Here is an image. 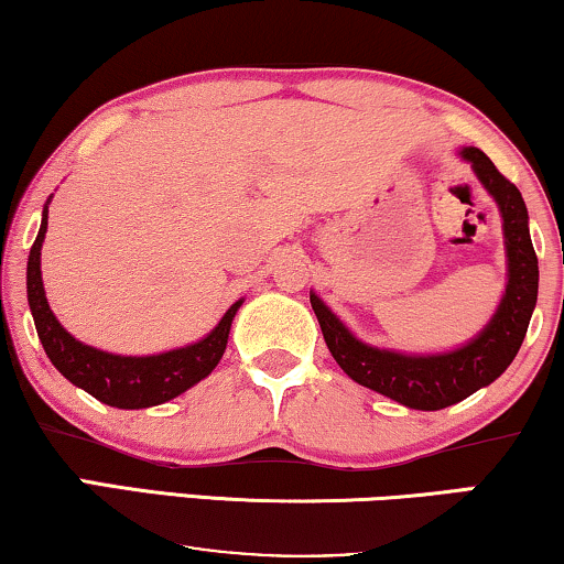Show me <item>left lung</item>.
<instances>
[{
	"label": "left lung",
	"mask_w": 564,
	"mask_h": 564,
	"mask_svg": "<svg viewBox=\"0 0 564 564\" xmlns=\"http://www.w3.org/2000/svg\"><path fill=\"white\" fill-rule=\"evenodd\" d=\"M459 155L473 165L475 176L494 196L503 217L509 283L490 319L478 337L449 352L406 355L380 350L360 343L332 308L312 291V308L319 319L324 343L355 383L378 391L409 409L437 411L467 399L478 388L494 383L517 358L527 337L531 312L536 306L539 265L529 237V214L521 192L496 169L478 148H463Z\"/></svg>",
	"instance_id": "8db88e82"
}]
</instances>
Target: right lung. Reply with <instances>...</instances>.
Listing matches in <instances>:
<instances>
[{
    "label": "right lung",
    "mask_w": 564,
    "mask_h": 564,
    "mask_svg": "<svg viewBox=\"0 0 564 564\" xmlns=\"http://www.w3.org/2000/svg\"><path fill=\"white\" fill-rule=\"evenodd\" d=\"M51 202V199H47ZM47 229V204L43 209L41 232H37L28 258V301L33 312L37 337L51 362L58 368L63 378L84 388L94 399L115 409H148L176 399L188 388L199 383L217 368L227 347L229 327L242 299L235 301L221 316L217 327L199 343L178 347L161 355H145V358H124L97 347H89L70 337L61 322L55 319L45 299L43 275H41V248Z\"/></svg>",
    "instance_id": "obj_1"
}]
</instances>
